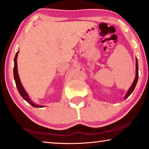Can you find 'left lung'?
I'll use <instances>...</instances> for the list:
<instances>
[{
	"label": "left lung",
	"instance_id": "1",
	"mask_svg": "<svg viewBox=\"0 0 149 149\" xmlns=\"http://www.w3.org/2000/svg\"><path fill=\"white\" fill-rule=\"evenodd\" d=\"M136 77H135L134 79V81L133 83H132V86L130 87V88L128 89V92H127L126 94L125 95V96H124V99H126L130 95V94L132 93V92L134 91L135 87H136V84L137 83V81H138V77H139V74H138V63H137V59L136 58Z\"/></svg>",
	"mask_w": 149,
	"mask_h": 149
}]
</instances>
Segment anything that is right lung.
Here are the masks:
<instances>
[{
	"label": "right lung",
	"mask_w": 149,
	"mask_h": 149,
	"mask_svg": "<svg viewBox=\"0 0 149 149\" xmlns=\"http://www.w3.org/2000/svg\"><path fill=\"white\" fill-rule=\"evenodd\" d=\"M18 53H19V51H17V53L15 54V58H14V67H13V76H14V79H15V81L16 86H17L19 93L20 95L22 96V98L24 100H25V101L27 102L29 104H31L32 106H33L34 107H43L44 106H42V105H36V104H35L34 103H33V102L31 101V98H30V97L29 96L28 94L26 93V92L25 91V89H24L23 86L22 85V84H21V83L19 77L18 71H17V58Z\"/></svg>",
	"instance_id": "obj_1"
}]
</instances>
